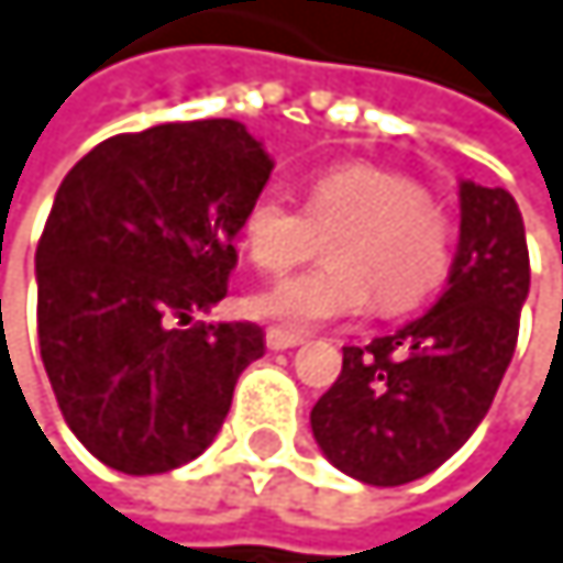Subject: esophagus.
I'll return each mask as SVG.
<instances>
[{"mask_svg": "<svg viewBox=\"0 0 563 563\" xmlns=\"http://www.w3.org/2000/svg\"><path fill=\"white\" fill-rule=\"evenodd\" d=\"M300 343H303V333L279 330V327H269L266 330V346L269 350H290V346H300Z\"/></svg>", "mask_w": 563, "mask_h": 563, "instance_id": "1", "label": "esophagus"}]
</instances>
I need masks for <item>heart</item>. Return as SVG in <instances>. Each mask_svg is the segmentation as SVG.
Here are the masks:
<instances>
[{
  "label": "heart",
  "mask_w": 563,
  "mask_h": 563,
  "mask_svg": "<svg viewBox=\"0 0 563 563\" xmlns=\"http://www.w3.org/2000/svg\"><path fill=\"white\" fill-rule=\"evenodd\" d=\"M327 230L330 263L256 294L253 313L303 330L364 313L374 294L380 310L400 313L417 307L451 263L444 210L413 179L364 163L320 173L303 210L273 189L260 192L243 213L240 240L260 273L279 276L313 256L317 233Z\"/></svg>",
  "instance_id": "1"
}]
</instances>
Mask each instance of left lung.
I'll return each instance as SVG.
<instances>
[{"label": "left lung", "mask_w": 563, "mask_h": 563, "mask_svg": "<svg viewBox=\"0 0 563 563\" xmlns=\"http://www.w3.org/2000/svg\"><path fill=\"white\" fill-rule=\"evenodd\" d=\"M531 287L525 220L500 186L461 183V243L440 300L390 336L343 346L310 410L327 461L374 487L410 484L454 457L494 404Z\"/></svg>", "instance_id": "left-lung-1"}]
</instances>
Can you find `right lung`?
<instances>
[{
	"label": "right lung",
	"instance_id": "1",
	"mask_svg": "<svg viewBox=\"0 0 563 563\" xmlns=\"http://www.w3.org/2000/svg\"><path fill=\"white\" fill-rule=\"evenodd\" d=\"M269 156L236 119L163 123L89 150L35 246L38 353L69 430L106 467L166 474L220 433L263 330L189 323L227 297Z\"/></svg>",
	"mask_w": 563,
	"mask_h": 563
}]
</instances>
